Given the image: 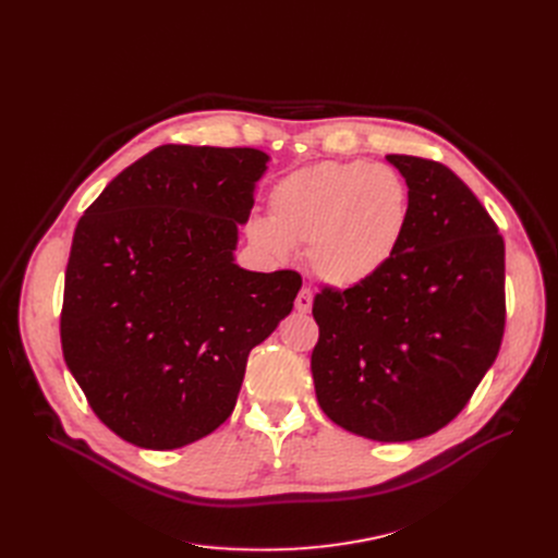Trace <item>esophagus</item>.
Segmentation results:
<instances>
[{"label":"esophagus","mask_w":558,"mask_h":558,"mask_svg":"<svg viewBox=\"0 0 558 558\" xmlns=\"http://www.w3.org/2000/svg\"><path fill=\"white\" fill-rule=\"evenodd\" d=\"M312 301H314L312 289H310V287H303V289L299 291V296H296V310H299L301 314H307V312L312 310Z\"/></svg>","instance_id":"34e87169"}]
</instances>
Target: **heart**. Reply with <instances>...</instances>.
<instances>
[{"label":"heart","instance_id":"b5f03b06","mask_svg":"<svg viewBox=\"0 0 558 558\" xmlns=\"http://www.w3.org/2000/svg\"><path fill=\"white\" fill-rule=\"evenodd\" d=\"M409 223V187L389 165L326 160L280 179L269 219H253L248 238L274 257L307 251L312 271L332 287H357L398 253Z\"/></svg>","mask_w":558,"mask_h":558}]
</instances>
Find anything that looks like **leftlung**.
<instances>
[{
	"label": "left lung",
	"mask_w": 558,
	"mask_h": 558,
	"mask_svg": "<svg viewBox=\"0 0 558 558\" xmlns=\"http://www.w3.org/2000/svg\"><path fill=\"white\" fill-rule=\"evenodd\" d=\"M409 187L404 240L387 267L314 299L316 400L339 427L385 444L446 427L505 335V240L441 162L387 156Z\"/></svg>",
	"instance_id": "obj_1"
}]
</instances>
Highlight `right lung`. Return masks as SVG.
<instances>
[{"label": "right lung", "instance_id": "right-lung-1", "mask_svg": "<svg viewBox=\"0 0 558 558\" xmlns=\"http://www.w3.org/2000/svg\"><path fill=\"white\" fill-rule=\"evenodd\" d=\"M269 156L162 144L106 185L76 223L61 343L99 421L146 450L215 432L251 350L294 307L296 271L234 264Z\"/></svg>", "mask_w": 558, "mask_h": 558}]
</instances>
